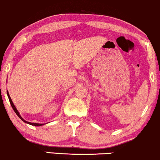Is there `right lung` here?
Masks as SVG:
<instances>
[{
	"label": "right lung",
	"mask_w": 160,
	"mask_h": 160,
	"mask_svg": "<svg viewBox=\"0 0 160 160\" xmlns=\"http://www.w3.org/2000/svg\"><path fill=\"white\" fill-rule=\"evenodd\" d=\"M7 95H8V99H9V102H10V103H11V106H12V108L14 109V112L16 113V114H17V116H18V117H19V118H20V119H21L22 120V121H23L24 122H25V123H28V124H31V125H32V126H41V125H43V124H38V123H31V122H27V121H25V119H22V117L21 116L19 115V113L18 112V111H17V109L16 108V107L14 106V103H13L12 100V99H11V98H10L9 95H8V91H7Z\"/></svg>",
	"instance_id": "right-lung-1"
}]
</instances>
